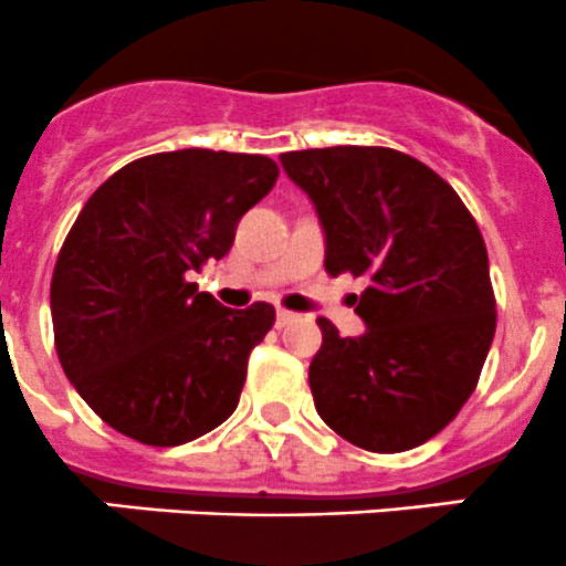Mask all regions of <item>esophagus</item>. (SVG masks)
Masks as SVG:
<instances>
[{
    "label": "esophagus",
    "mask_w": 566,
    "mask_h": 566,
    "mask_svg": "<svg viewBox=\"0 0 566 566\" xmlns=\"http://www.w3.org/2000/svg\"><path fill=\"white\" fill-rule=\"evenodd\" d=\"M275 322H277V327H285V324L296 322V313L283 311V307H281V311H277V318H275Z\"/></svg>",
    "instance_id": "1"
}]
</instances>
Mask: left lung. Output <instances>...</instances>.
I'll return each mask as SVG.
<instances>
[{"mask_svg":"<svg viewBox=\"0 0 566 566\" xmlns=\"http://www.w3.org/2000/svg\"><path fill=\"white\" fill-rule=\"evenodd\" d=\"M291 181L324 228V270L366 277L340 338L318 318L316 412L352 446L399 454L449 427L479 382L495 335L484 239L460 195L423 161L377 145L291 150Z\"/></svg>","mask_w":566,"mask_h":566,"instance_id":"1","label":"left lung"}]
</instances>
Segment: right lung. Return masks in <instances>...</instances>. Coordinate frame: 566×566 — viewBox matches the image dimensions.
Instances as JSON below:
<instances>
[{
    "label": "right lung",
    "mask_w": 566,
    "mask_h": 566,
    "mask_svg": "<svg viewBox=\"0 0 566 566\" xmlns=\"http://www.w3.org/2000/svg\"><path fill=\"white\" fill-rule=\"evenodd\" d=\"M277 172L259 154L143 156L76 217L54 264V346L82 399L126 438L181 446L237 410L275 307H222L187 275L231 250L237 222Z\"/></svg>",
    "instance_id": "add662e5"
}]
</instances>
